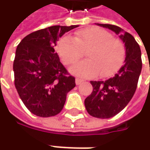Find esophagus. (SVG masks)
<instances>
[{
	"mask_svg": "<svg viewBox=\"0 0 150 150\" xmlns=\"http://www.w3.org/2000/svg\"><path fill=\"white\" fill-rule=\"evenodd\" d=\"M83 79H81V78H77L76 79H75V83H76L77 85H79V84L81 83H83Z\"/></svg>",
	"mask_w": 150,
	"mask_h": 150,
	"instance_id": "1",
	"label": "esophagus"
}]
</instances>
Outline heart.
I'll return each instance as SVG.
<instances>
[{
    "instance_id": "1",
    "label": "heart",
    "mask_w": 150,
    "mask_h": 150,
    "mask_svg": "<svg viewBox=\"0 0 150 150\" xmlns=\"http://www.w3.org/2000/svg\"><path fill=\"white\" fill-rule=\"evenodd\" d=\"M57 51L64 64H75L86 51L88 59L72 67L71 72L80 77L92 78L100 73L109 77L121 67L125 58V47L110 32L98 27H88L75 33L74 38L64 36L57 44Z\"/></svg>"
}]
</instances>
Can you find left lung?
I'll list each match as a JSON object with an SVG mask.
<instances>
[{
	"label": "left lung",
	"mask_w": 150,
	"mask_h": 150,
	"mask_svg": "<svg viewBox=\"0 0 150 150\" xmlns=\"http://www.w3.org/2000/svg\"><path fill=\"white\" fill-rule=\"evenodd\" d=\"M108 28L123 41L126 49L124 64L118 72L106 81H91L93 92L84 101L85 108L91 116L109 118L121 112L135 93L142 69L141 50L134 38L119 26L98 24Z\"/></svg>",
	"instance_id": "8db88e82"
}]
</instances>
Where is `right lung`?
Returning a JSON list of instances; mask_svg holds the SVG:
<instances>
[{
	"mask_svg": "<svg viewBox=\"0 0 150 150\" xmlns=\"http://www.w3.org/2000/svg\"><path fill=\"white\" fill-rule=\"evenodd\" d=\"M78 25L52 26L27 35L16 47L13 62L15 87L30 112L42 118L58 114L67 94L76 86L54 47L58 39Z\"/></svg>",
	"mask_w": 150,
	"mask_h": 150,
	"instance_id": "right-lung-1",
	"label": "right lung"
}]
</instances>
